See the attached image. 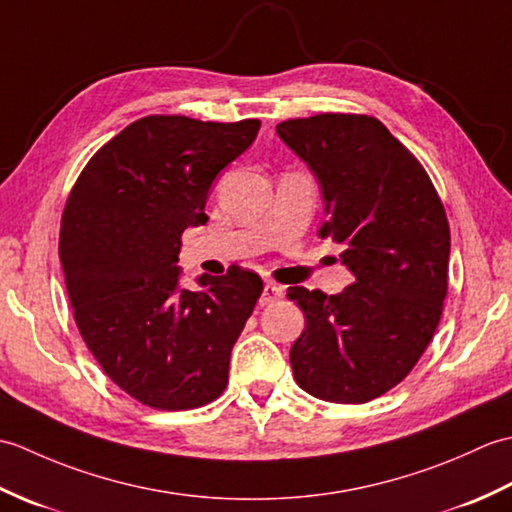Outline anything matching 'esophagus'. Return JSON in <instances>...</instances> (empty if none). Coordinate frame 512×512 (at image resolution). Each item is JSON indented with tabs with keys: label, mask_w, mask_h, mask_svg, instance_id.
<instances>
[{
	"label": "esophagus",
	"mask_w": 512,
	"mask_h": 512,
	"mask_svg": "<svg viewBox=\"0 0 512 512\" xmlns=\"http://www.w3.org/2000/svg\"><path fill=\"white\" fill-rule=\"evenodd\" d=\"M281 297H284V288L277 286V284H266L259 303H262V306H268V303H273V301H277Z\"/></svg>",
	"instance_id": "34e87169"
}]
</instances>
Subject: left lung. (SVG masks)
Listing matches in <instances>:
<instances>
[{
    "instance_id": "8db88e82",
    "label": "left lung",
    "mask_w": 512,
    "mask_h": 512,
    "mask_svg": "<svg viewBox=\"0 0 512 512\" xmlns=\"http://www.w3.org/2000/svg\"><path fill=\"white\" fill-rule=\"evenodd\" d=\"M277 134L321 184L319 235L343 244L354 284L339 295L301 286L306 314L290 347L303 391L356 405L396 387L427 350L449 286L451 233L427 171L374 116L290 118Z\"/></svg>"
}]
</instances>
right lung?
I'll use <instances>...</instances> for the list:
<instances>
[{"instance_id":"obj_1","label":"right lung","mask_w":512,"mask_h":512,"mask_svg":"<svg viewBox=\"0 0 512 512\" xmlns=\"http://www.w3.org/2000/svg\"><path fill=\"white\" fill-rule=\"evenodd\" d=\"M259 125L145 116L96 151L65 202L59 257L76 328L103 372L147 407H202L228 383L264 284L237 268L180 288L178 253L182 233L209 220L215 176Z\"/></svg>"}]
</instances>
